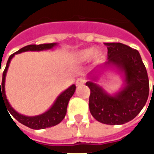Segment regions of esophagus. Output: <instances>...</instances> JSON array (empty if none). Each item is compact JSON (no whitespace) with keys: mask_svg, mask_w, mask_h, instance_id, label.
<instances>
[{"mask_svg":"<svg viewBox=\"0 0 154 154\" xmlns=\"http://www.w3.org/2000/svg\"><path fill=\"white\" fill-rule=\"evenodd\" d=\"M85 83V79L83 78V77H79V78H77V81H76V85L80 86V85H83Z\"/></svg>","mask_w":154,"mask_h":154,"instance_id":"34e87169","label":"esophagus"}]
</instances>
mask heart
<instances>
[{
  "mask_svg": "<svg viewBox=\"0 0 154 154\" xmlns=\"http://www.w3.org/2000/svg\"><path fill=\"white\" fill-rule=\"evenodd\" d=\"M94 55V57L96 59H100V53L95 49L94 48H90L84 49V50H81L77 53V57L79 60L81 61H85V60H88L90 59L91 57H92Z\"/></svg>",
  "mask_w": 154,
  "mask_h": 154,
  "instance_id": "heart-1",
  "label": "heart"
}]
</instances>
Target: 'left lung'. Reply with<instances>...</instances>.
Returning a JSON list of instances; mask_svg holds the SVG:
<instances>
[{"mask_svg": "<svg viewBox=\"0 0 154 154\" xmlns=\"http://www.w3.org/2000/svg\"><path fill=\"white\" fill-rule=\"evenodd\" d=\"M108 61L123 70L126 86L115 96L106 93L95 83L88 81L90 88L89 108L98 122L119 125L134 119L146 105L149 95V79L146 69L137 50L122 43H105ZM154 89V85H153Z\"/></svg>", "mask_w": 154, "mask_h": 154, "instance_id": "1", "label": "left lung"}]
</instances>
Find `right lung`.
Instances as JSON below:
<instances>
[{"mask_svg":"<svg viewBox=\"0 0 154 154\" xmlns=\"http://www.w3.org/2000/svg\"><path fill=\"white\" fill-rule=\"evenodd\" d=\"M56 45V43H49V44H41V45H28L24 48H22L19 49L17 52L14 53L13 54H11L8 58L7 62L6 68L2 73V82L1 84L0 82V104L1 100H2L7 106L8 112L13 116V117L17 119L20 123L31 128L33 130H40V129H46V128H50L53 126L57 125L58 123H60L63 121L65 115L67 113V106L68 103L69 101V99L72 97V95L74 94L75 90H76V85H71L69 88H68L66 91H64L59 95V97L57 98V100H55L54 104L52 106V107L49 109L48 111H47L46 113L37 116H24L23 115L18 114L17 112H16L11 106L9 105L8 101L6 95H5V77H6V73H7L9 63L11 61V59L13 58V56L16 54H20L22 52H26V51H41V50H46V49L53 48V47H54ZM1 69V67H0ZM1 71V70H0ZM2 85V90H0V85Z\"/></svg>","mask_w":154,"mask_h":154,"instance_id":"obj_1","label":"right lung"}]
</instances>
